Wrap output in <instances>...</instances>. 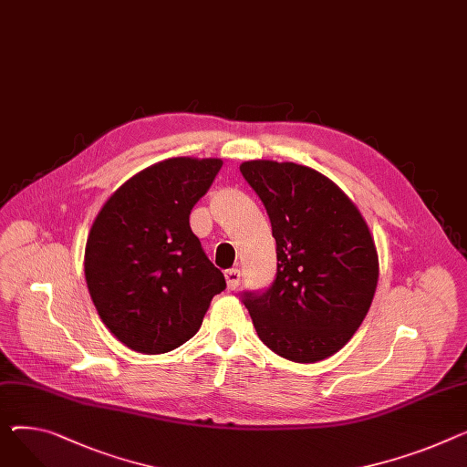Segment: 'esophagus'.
<instances>
[{
    "instance_id": "34e87169",
    "label": "esophagus",
    "mask_w": 467,
    "mask_h": 467,
    "mask_svg": "<svg viewBox=\"0 0 467 467\" xmlns=\"http://www.w3.org/2000/svg\"><path fill=\"white\" fill-rule=\"evenodd\" d=\"M225 282H227V289L234 291L240 285V270L238 268H231L225 272Z\"/></svg>"
}]
</instances>
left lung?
<instances>
[{
  "instance_id": "1",
  "label": "left lung",
  "mask_w": 467,
  "mask_h": 467,
  "mask_svg": "<svg viewBox=\"0 0 467 467\" xmlns=\"http://www.w3.org/2000/svg\"><path fill=\"white\" fill-rule=\"evenodd\" d=\"M263 201L277 272L244 306L263 344L293 362H319L344 348L374 300L379 259L353 201L321 172L266 160L240 165Z\"/></svg>"
}]
</instances>
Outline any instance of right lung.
Masks as SVG:
<instances>
[{
    "instance_id": "right-lung-1",
    "label": "right lung",
    "mask_w": 467,
    "mask_h": 467,
    "mask_svg": "<svg viewBox=\"0 0 467 467\" xmlns=\"http://www.w3.org/2000/svg\"><path fill=\"white\" fill-rule=\"evenodd\" d=\"M222 160L155 163L109 197L93 222L84 274L101 321L123 346L169 353L197 334L225 277L206 257L190 213Z\"/></svg>"
}]
</instances>
